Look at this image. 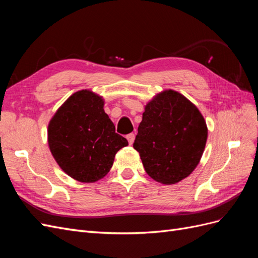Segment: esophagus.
<instances>
[{
  "instance_id": "esophagus-1",
  "label": "esophagus",
  "mask_w": 258,
  "mask_h": 258,
  "mask_svg": "<svg viewBox=\"0 0 258 258\" xmlns=\"http://www.w3.org/2000/svg\"><path fill=\"white\" fill-rule=\"evenodd\" d=\"M135 139H136L135 134H129V135L127 136V140H128V142H129L130 145H132V143L135 142Z\"/></svg>"
}]
</instances>
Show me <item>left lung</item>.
Masks as SVG:
<instances>
[{
  "label": "left lung",
  "mask_w": 258,
  "mask_h": 258,
  "mask_svg": "<svg viewBox=\"0 0 258 258\" xmlns=\"http://www.w3.org/2000/svg\"><path fill=\"white\" fill-rule=\"evenodd\" d=\"M207 138V123L198 108L181 93L167 90L145 106L134 147L146 173L171 185L198 166Z\"/></svg>",
  "instance_id": "left-lung-1"
}]
</instances>
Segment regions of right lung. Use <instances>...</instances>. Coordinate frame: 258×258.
<instances>
[{
  "label": "right lung",
  "mask_w": 258,
  "mask_h": 258,
  "mask_svg": "<svg viewBox=\"0 0 258 258\" xmlns=\"http://www.w3.org/2000/svg\"><path fill=\"white\" fill-rule=\"evenodd\" d=\"M104 101L90 90L77 91L60 106L48 126V144L64 172L83 183L97 182L111 170L128 141L115 132Z\"/></svg>",
  "instance_id": "1"
}]
</instances>
